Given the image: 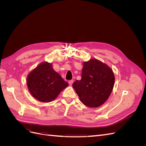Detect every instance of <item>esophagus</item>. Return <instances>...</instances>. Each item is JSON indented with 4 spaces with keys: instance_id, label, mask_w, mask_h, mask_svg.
Instances as JSON below:
<instances>
[{
    "instance_id": "obj_1",
    "label": "esophagus",
    "mask_w": 146,
    "mask_h": 146,
    "mask_svg": "<svg viewBox=\"0 0 146 146\" xmlns=\"http://www.w3.org/2000/svg\"><path fill=\"white\" fill-rule=\"evenodd\" d=\"M73 82H74V80H70L69 81L68 83H69V85H72Z\"/></svg>"
}]
</instances>
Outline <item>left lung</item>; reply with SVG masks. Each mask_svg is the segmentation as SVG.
<instances>
[{"mask_svg":"<svg viewBox=\"0 0 146 146\" xmlns=\"http://www.w3.org/2000/svg\"><path fill=\"white\" fill-rule=\"evenodd\" d=\"M114 80L112 69L106 64L93 58L83 63L81 80H76L72 86L84 105L97 108L108 99Z\"/></svg>","mask_w":146,"mask_h":146,"instance_id":"1","label":"left lung"}]
</instances>
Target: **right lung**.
<instances>
[{
  "label": "right lung",
  "mask_w": 146,
  "mask_h": 146,
  "mask_svg": "<svg viewBox=\"0 0 146 146\" xmlns=\"http://www.w3.org/2000/svg\"><path fill=\"white\" fill-rule=\"evenodd\" d=\"M27 83L33 98L42 102L54 100L68 86L47 62L41 63L28 75Z\"/></svg>",
  "instance_id": "obj_1"
}]
</instances>
